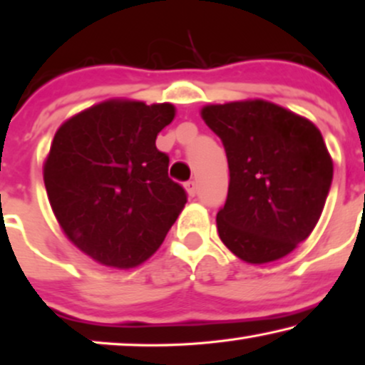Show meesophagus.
<instances>
[{
  "label": "esophagus",
  "instance_id": "esophagus-1",
  "mask_svg": "<svg viewBox=\"0 0 365 365\" xmlns=\"http://www.w3.org/2000/svg\"><path fill=\"white\" fill-rule=\"evenodd\" d=\"M185 190H187V193H188V197H195V195H197V183L195 182H187L185 183Z\"/></svg>",
  "mask_w": 365,
  "mask_h": 365
}]
</instances>
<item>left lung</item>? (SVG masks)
Returning a JSON list of instances; mask_svg holds the SVG:
<instances>
[{"label":"left lung","instance_id":"8db88e82","mask_svg":"<svg viewBox=\"0 0 365 365\" xmlns=\"http://www.w3.org/2000/svg\"><path fill=\"white\" fill-rule=\"evenodd\" d=\"M201 118L225 145L230 188L217 235L247 264L285 257L317 226L333 182L319 129L265 100L208 105Z\"/></svg>","mask_w":365,"mask_h":365}]
</instances>
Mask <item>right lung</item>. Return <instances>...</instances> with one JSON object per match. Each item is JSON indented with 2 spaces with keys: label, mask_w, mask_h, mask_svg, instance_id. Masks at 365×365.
I'll list each match as a JSON object with an SVG mask.
<instances>
[{
  "label": "right lung",
  "mask_w": 365,
  "mask_h": 365,
  "mask_svg": "<svg viewBox=\"0 0 365 365\" xmlns=\"http://www.w3.org/2000/svg\"><path fill=\"white\" fill-rule=\"evenodd\" d=\"M175 106L108 100L67 119L43 162V183L65 236L95 262L133 269L182 213L187 193L168 178L157 134Z\"/></svg>",
  "instance_id": "right-lung-1"
}]
</instances>
